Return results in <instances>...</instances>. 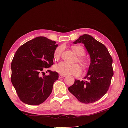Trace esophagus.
Masks as SVG:
<instances>
[{
    "instance_id": "1",
    "label": "esophagus",
    "mask_w": 128,
    "mask_h": 128,
    "mask_svg": "<svg viewBox=\"0 0 128 128\" xmlns=\"http://www.w3.org/2000/svg\"><path fill=\"white\" fill-rule=\"evenodd\" d=\"M65 77V76H62V75H59V78H64Z\"/></svg>"
}]
</instances>
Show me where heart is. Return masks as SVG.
Masks as SVG:
<instances>
[{"instance_id": "heart-1", "label": "heart", "mask_w": 128, "mask_h": 128, "mask_svg": "<svg viewBox=\"0 0 128 128\" xmlns=\"http://www.w3.org/2000/svg\"><path fill=\"white\" fill-rule=\"evenodd\" d=\"M72 50L77 55L80 56H84L85 54V50L83 46L79 45L74 46L71 47ZM63 46H60L56 48L54 52V58L58 60L60 58L61 54L63 50ZM79 60L82 63H85L86 60L82 57H79ZM54 70L59 74L62 75L72 74L76 76H78L82 74V68L78 64H69L64 62H60L54 67Z\"/></svg>"}]
</instances>
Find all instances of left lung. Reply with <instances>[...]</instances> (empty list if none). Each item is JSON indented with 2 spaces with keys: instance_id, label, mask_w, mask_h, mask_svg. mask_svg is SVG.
<instances>
[{
  "instance_id": "left-lung-1",
  "label": "left lung",
  "mask_w": 128,
  "mask_h": 128,
  "mask_svg": "<svg viewBox=\"0 0 128 128\" xmlns=\"http://www.w3.org/2000/svg\"><path fill=\"white\" fill-rule=\"evenodd\" d=\"M74 43L84 44L90 56V63L84 80H76L68 90L80 102L94 103L109 89L114 76L112 59L106 47L90 35L80 36Z\"/></svg>"
}]
</instances>
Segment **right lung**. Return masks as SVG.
I'll return each instance as SVG.
<instances>
[{
	"mask_svg": "<svg viewBox=\"0 0 128 128\" xmlns=\"http://www.w3.org/2000/svg\"><path fill=\"white\" fill-rule=\"evenodd\" d=\"M56 42L44 36L29 40L16 52L11 64V82L21 101L31 105L44 102L58 80L56 71H48V76H42L44 69L54 64Z\"/></svg>",
	"mask_w": 128,
	"mask_h": 128,
	"instance_id": "right-lung-1",
	"label": "right lung"
}]
</instances>
